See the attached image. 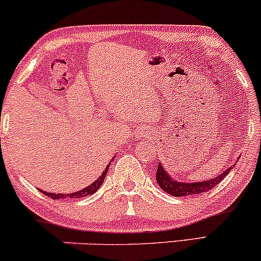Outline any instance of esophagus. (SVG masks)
I'll return each instance as SVG.
<instances>
[{"label":"esophagus","instance_id":"esophagus-1","mask_svg":"<svg viewBox=\"0 0 261 261\" xmlns=\"http://www.w3.org/2000/svg\"><path fill=\"white\" fill-rule=\"evenodd\" d=\"M145 135H146V133H143V131H140V133H139V135H137V136H139L140 139H141V137H143V136H145Z\"/></svg>","mask_w":261,"mask_h":261}]
</instances>
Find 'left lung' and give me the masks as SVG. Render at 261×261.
<instances>
[{"mask_svg": "<svg viewBox=\"0 0 261 261\" xmlns=\"http://www.w3.org/2000/svg\"><path fill=\"white\" fill-rule=\"evenodd\" d=\"M237 162H234L232 167H228L227 169H224L221 174L215 175L214 178L206 179L205 181H196V182H182V181H176L170 176L167 170L162 167L161 162H158V168H157V174H155V180H157L158 185L161 189L166 193H168L172 196H188V195H195V194H201L205 191L211 190L212 188H215L221 180H223V178H226V175L230 172V169L233 167H236Z\"/></svg>", "mask_w": 261, "mask_h": 261, "instance_id": "left-lung-1", "label": "left lung"}]
</instances>
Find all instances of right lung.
Masks as SVG:
<instances>
[{
    "instance_id": "obj_1",
    "label": "right lung",
    "mask_w": 261,
    "mask_h": 261,
    "mask_svg": "<svg viewBox=\"0 0 261 261\" xmlns=\"http://www.w3.org/2000/svg\"><path fill=\"white\" fill-rule=\"evenodd\" d=\"M112 162V161H110ZM110 163L108 164L106 170H104L103 173H101V175L99 178L97 179L94 182H92L91 185H88V187L82 189V190L80 191H76V193H71V194H55V193H46V191L44 190H40L41 193L44 194V195L51 197L54 200H60V199H81V197H85V196H88V195H92V194H94L95 191L98 190V189L100 188V185L103 184L104 179H106V175L108 173V168H109Z\"/></svg>"
}]
</instances>
